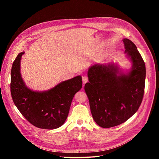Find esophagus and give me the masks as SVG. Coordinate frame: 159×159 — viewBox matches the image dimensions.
I'll list each match as a JSON object with an SVG mask.
<instances>
[{"label": "esophagus", "mask_w": 159, "mask_h": 159, "mask_svg": "<svg viewBox=\"0 0 159 159\" xmlns=\"http://www.w3.org/2000/svg\"><path fill=\"white\" fill-rule=\"evenodd\" d=\"M82 81H83V84L84 85L85 84H86L88 81V78L87 76H84L82 78Z\"/></svg>", "instance_id": "1"}]
</instances>
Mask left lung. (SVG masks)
<instances>
[{
	"instance_id": "left-lung-1",
	"label": "left lung",
	"mask_w": 159,
	"mask_h": 159,
	"mask_svg": "<svg viewBox=\"0 0 159 159\" xmlns=\"http://www.w3.org/2000/svg\"><path fill=\"white\" fill-rule=\"evenodd\" d=\"M125 53L131 67L124 72L118 63L95 64L88 70L85 84L91 113L95 123L109 128L125 122L137 112L142 102L146 68L134 43L124 38Z\"/></svg>"
}]
</instances>
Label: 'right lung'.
<instances>
[{
    "instance_id": "obj_1",
    "label": "right lung",
    "mask_w": 159,
    "mask_h": 159,
    "mask_svg": "<svg viewBox=\"0 0 159 159\" xmlns=\"http://www.w3.org/2000/svg\"><path fill=\"white\" fill-rule=\"evenodd\" d=\"M25 52L18 54L11 70L12 98L22 115L34 126L44 129L61 127L68 117L74 95L82 87L81 76L61 81L46 91L29 88L20 73V61Z\"/></svg>"
}]
</instances>
